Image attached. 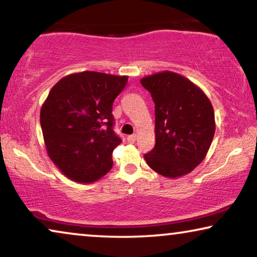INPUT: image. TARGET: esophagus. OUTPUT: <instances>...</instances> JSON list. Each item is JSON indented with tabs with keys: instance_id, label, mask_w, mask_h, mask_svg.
<instances>
[{
	"instance_id": "34e87169",
	"label": "esophagus",
	"mask_w": 257,
	"mask_h": 257,
	"mask_svg": "<svg viewBox=\"0 0 257 257\" xmlns=\"http://www.w3.org/2000/svg\"><path fill=\"white\" fill-rule=\"evenodd\" d=\"M136 134H134V135H129L128 137H127V141L129 142V143H134V142L136 141Z\"/></svg>"
}]
</instances>
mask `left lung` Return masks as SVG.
Segmentation results:
<instances>
[{"label": "left lung", "mask_w": 257, "mask_h": 257, "mask_svg": "<svg viewBox=\"0 0 257 257\" xmlns=\"http://www.w3.org/2000/svg\"><path fill=\"white\" fill-rule=\"evenodd\" d=\"M155 102L156 145L144 155L149 166L166 178L188 174L205 158L213 140V107L188 78L163 71L141 79Z\"/></svg>", "instance_id": "1"}]
</instances>
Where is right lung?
<instances>
[{"label":"right lung","mask_w":257,"mask_h":257,"mask_svg":"<svg viewBox=\"0 0 257 257\" xmlns=\"http://www.w3.org/2000/svg\"><path fill=\"white\" fill-rule=\"evenodd\" d=\"M128 76L97 71L68 75L52 87L40 110L49 158L72 181L91 183L113 166L121 139L114 133L113 102Z\"/></svg>","instance_id":"right-lung-1"}]
</instances>
